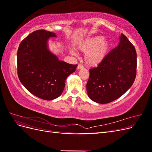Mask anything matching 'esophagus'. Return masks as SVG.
Wrapping results in <instances>:
<instances>
[{"label": "esophagus", "instance_id": "obj_1", "mask_svg": "<svg viewBox=\"0 0 152 152\" xmlns=\"http://www.w3.org/2000/svg\"><path fill=\"white\" fill-rule=\"evenodd\" d=\"M83 68H84V66L82 65H80V64H79V65H78V66H77L78 70H80V69H82Z\"/></svg>", "mask_w": 152, "mask_h": 152}]
</instances>
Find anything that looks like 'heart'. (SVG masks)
Segmentation results:
<instances>
[{"label": "heart", "instance_id": "b5f03b06", "mask_svg": "<svg viewBox=\"0 0 152 152\" xmlns=\"http://www.w3.org/2000/svg\"><path fill=\"white\" fill-rule=\"evenodd\" d=\"M75 48L79 51L85 53L84 60L87 65L97 66L107 58L110 43L103 36H93L79 40L75 44ZM71 54H75L73 50Z\"/></svg>", "mask_w": 152, "mask_h": 152}]
</instances>
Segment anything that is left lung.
I'll return each instance as SVG.
<instances>
[{
  "label": "left lung",
  "mask_w": 152,
  "mask_h": 152,
  "mask_svg": "<svg viewBox=\"0 0 152 152\" xmlns=\"http://www.w3.org/2000/svg\"><path fill=\"white\" fill-rule=\"evenodd\" d=\"M120 42L97 68L90 69L86 85L87 95L93 102L105 104L120 98L132 86L136 75L135 48L124 34Z\"/></svg>",
  "instance_id": "1"
}]
</instances>
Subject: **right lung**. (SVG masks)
<instances>
[{"label":"right lung","instance_id":"obj_1","mask_svg":"<svg viewBox=\"0 0 152 152\" xmlns=\"http://www.w3.org/2000/svg\"><path fill=\"white\" fill-rule=\"evenodd\" d=\"M56 37L53 32L35 31L22 40L17 53L18 75L21 84L32 94L44 100L58 98L66 78L77 67L60 61L50 51L48 40Z\"/></svg>","mask_w":152,"mask_h":152}]
</instances>
